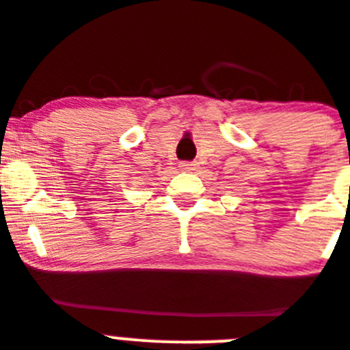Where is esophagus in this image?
Listing matches in <instances>:
<instances>
[{
  "label": "esophagus",
  "mask_w": 350,
  "mask_h": 350,
  "mask_svg": "<svg viewBox=\"0 0 350 350\" xmlns=\"http://www.w3.org/2000/svg\"><path fill=\"white\" fill-rule=\"evenodd\" d=\"M179 167H181L183 171H195V169H197V163H195V162H181V163H179Z\"/></svg>",
  "instance_id": "34e87169"
}]
</instances>
